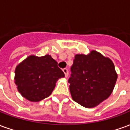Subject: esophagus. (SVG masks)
<instances>
[{
	"label": "esophagus",
	"instance_id": "obj_1",
	"mask_svg": "<svg viewBox=\"0 0 130 130\" xmlns=\"http://www.w3.org/2000/svg\"><path fill=\"white\" fill-rule=\"evenodd\" d=\"M62 71H63V72H64V74H65V77H68V69H67V68H64V69L62 70Z\"/></svg>",
	"mask_w": 130,
	"mask_h": 130
}]
</instances>
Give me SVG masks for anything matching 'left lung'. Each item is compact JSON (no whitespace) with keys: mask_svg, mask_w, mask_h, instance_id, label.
Segmentation results:
<instances>
[{"mask_svg":"<svg viewBox=\"0 0 130 130\" xmlns=\"http://www.w3.org/2000/svg\"><path fill=\"white\" fill-rule=\"evenodd\" d=\"M113 63L95 51L76 54L68 79L74 101L86 108L95 107L109 98L117 80Z\"/></svg>","mask_w":130,"mask_h":130,"instance_id":"8db88e82","label":"left lung"}]
</instances>
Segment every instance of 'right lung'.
Segmentation results:
<instances>
[{
	"label": "right lung",
	"mask_w": 130,
	"mask_h": 130,
	"mask_svg": "<svg viewBox=\"0 0 130 130\" xmlns=\"http://www.w3.org/2000/svg\"><path fill=\"white\" fill-rule=\"evenodd\" d=\"M64 76L65 74L51 56H30L17 66L14 80L24 98L30 102H39L48 98L57 80Z\"/></svg>",
	"instance_id": "right-lung-1"
}]
</instances>
